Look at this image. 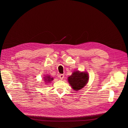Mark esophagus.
<instances>
[{
  "label": "esophagus",
  "mask_w": 128,
  "mask_h": 128,
  "mask_svg": "<svg viewBox=\"0 0 128 128\" xmlns=\"http://www.w3.org/2000/svg\"><path fill=\"white\" fill-rule=\"evenodd\" d=\"M59 78H60V80H63L64 79V74H60V75H59Z\"/></svg>",
  "instance_id": "34e87169"
}]
</instances>
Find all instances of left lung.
I'll use <instances>...</instances> for the list:
<instances>
[{"mask_svg": "<svg viewBox=\"0 0 128 128\" xmlns=\"http://www.w3.org/2000/svg\"><path fill=\"white\" fill-rule=\"evenodd\" d=\"M89 76L87 72L76 70L68 77V82L74 90L76 91L82 89L88 82Z\"/></svg>", "mask_w": 128, "mask_h": 128, "instance_id": "obj_1", "label": "left lung"}]
</instances>
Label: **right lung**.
<instances>
[{"mask_svg": "<svg viewBox=\"0 0 128 128\" xmlns=\"http://www.w3.org/2000/svg\"><path fill=\"white\" fill-rule=\"evenodd\" d=\"M43 79L44 82H45V84L51 83V82H52V80H53V77H52L49 74L44 75V77H43Z\"/></svg>", "mask_w": 128, "mask_h": 128, "instance_id": "right-lung-1", "label": "right lung"}]
</instances>
